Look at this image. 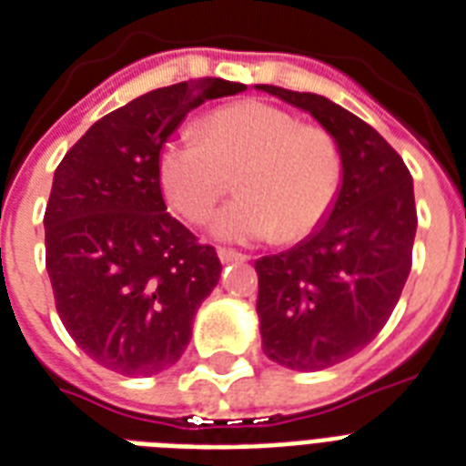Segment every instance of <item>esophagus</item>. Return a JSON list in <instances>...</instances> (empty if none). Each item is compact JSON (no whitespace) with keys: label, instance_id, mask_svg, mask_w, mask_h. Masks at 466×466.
Returning a JSON list of instances; mask_svg holds the SVG:
<instances>
[{"label":"esophagus","instance_id":"1","mask_svg":"<svg viewBox=\"0 0 466 466\" xmlns=\"http://www.w3.org/2000/svg\"><path fill=\"white\" fill-rule=\"evenodd\" d=\"M218 256H219V261H222V263H241V261H247V256L239 254V251H229V248H219Z\"/></svg>","mask_w":466,"mask_h":466}]
</instances>
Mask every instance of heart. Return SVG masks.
<instances>
[{
  "mask_svg": "<svg viewBox=\"0 0 466 466\" xmlns=\"http://www.w3.org/2000/svg\"><path fill=\"white\" fill-rule=\"evenodd\" d=\"M237 176L241 196L212 222L225 244L298 241L331 212L343 159L331 135L263 101L222 106L200 120V135L168 137L157 181L168 208L190 225L210 218Z\"/></svg>",
  "mask_w": 466,
  "mask_h": 466,
  "instance_id": "b5f03b06",
  "label": "heart"
}]
</instances>
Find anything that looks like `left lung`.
<instances>
[{
	"instance_id": "left-lung-1",
	"label": "left lung",
	"mask_w": 466,
	"mask_h": 466,
	"mask_svg": "<svg viewBox=\"0 0 466 466\" xmlns=\"http://www.w3.org/2000/svg\"><path fill=\"white\" fill-rule=\"evenodd\" d=\"M256 89L309 113L343 159L324 222L298 247L256 261L263 353L314 372L360 353L397 307L419 225L413 178L375 127L326 96L270 84Z\"/></svg>"
}]
</instances>
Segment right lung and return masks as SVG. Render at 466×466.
Returning a JSON list of instances; mask_svg holds the SVG:
<instances>
[{"label": "right lung", "instance_id": "1", "mask_svg": "<svg viewBox=\"0 0 466 466\" xmlns=\"http://www.w3.org/2000/svg\"><path fill=\"white\" fill-rule=\"evenodd\" d=\"M244 89L208 76L142 94L96 120L55 168L43 219L55 307L76 346L113 372L176 365L218 285L215 248L167 212L157 155L188 111Z\"/></svg>", "mask_w": 466, "mask_h": 466}]
</instances>
